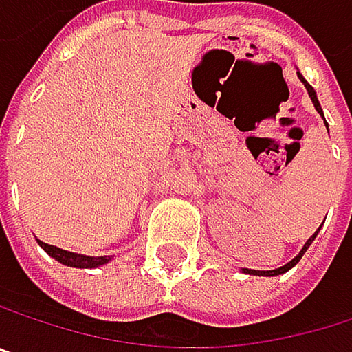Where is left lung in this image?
I'll use <instances>...</instances> for the list:
<instances>
[{"label": "left lung", "instance_id": "obj_1", "mask_svg": "<svg viewBox=\"0 0 352 352\" xmlns=\"http://www.w3.org/2000/svg\"><path fill=\"white\" fill-rule=\"evenodd\" d=\"M299 78H301V82H303V84H305V88H307V92H309V96H311V102H314V107H316V109H318V113L324 117V113H322V107H320V100H318V96H316V90H314V88H311V86H309V84L303 80V76H301V74H299ZM326 127H328V123H326ZM318 233H320V229L316 231V235H318ZM316 235H311V237L307 239V243L303 245V250L299 252V256H297L295 260H291L289 264H285V266H280V268H276V270H264V272H260V270H245V272H248V274H260V276H262V274H264V276H276V274H283V272H287L289 268H293V266H295V264L301 260V256L307 252V248L311 245V241L316 239Z\"/></svg>", "mask_w": 352, "mask_h": 352}]
</instances>
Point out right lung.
<instances>
[{"instance_id": "add662e5", "label": "right lung", "mask_w": 352, "mask_h": 352, "mask_svg": "<svg viewBox=\"0 0 352 352\" xmlns=\"http://www.w3.org/2000/svg\"><path fill=\"white\" fill-rule=\"evenodd\" d=\"M38 245L51 256L55 258L57 262L65 264V266H72V268H96V266H102L107 264L111 258L109 256H102V258H90V256H78V254H72V252H65V250H59L55 245H49V243H43L38 241Z\"/></svg>"}]
</instances>
